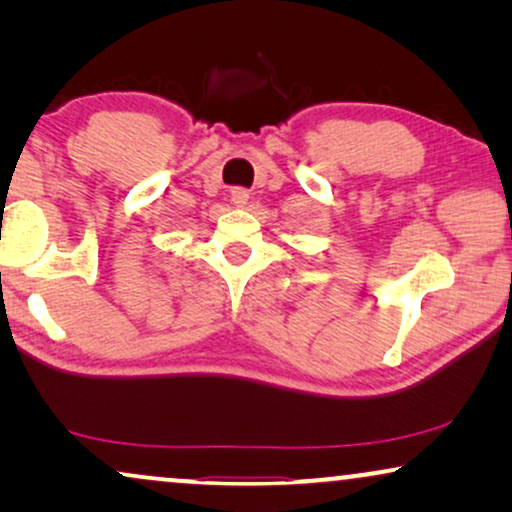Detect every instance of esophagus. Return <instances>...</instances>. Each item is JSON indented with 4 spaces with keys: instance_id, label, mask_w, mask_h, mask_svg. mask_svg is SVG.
I'll list each match as a JSON object with an SVG mask.
<instances>
[{
    "instance_id": "1",
    "label": "esophagus",
    "mask_w": 512,
    "mask_h": 512,
    "mask_svg": "<svg viewBox=\"0 0 512 512\" xmlns=\"http://www.w3.org/2000/svg\"><path fill=\"white\" fill-rule=\"evenodd\" d=\"M230 200H233V205L244 207L249 200V191L247 188H233V191H230Z\"/></svg>"
}]
</instances>
